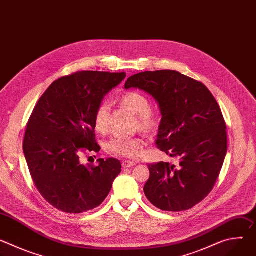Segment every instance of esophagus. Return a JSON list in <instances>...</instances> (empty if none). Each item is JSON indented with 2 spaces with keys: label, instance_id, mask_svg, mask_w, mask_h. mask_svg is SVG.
I'll return each instance as SVG.
<instances>
[{
  "label": "esophagus",
  "instance_id": "esophagus-1",
  "mask_svg": "<svg viewBox=\"0 0 256 256\" xmlns=\"http://www.w3.org/2000/svg\"><path fill=\"white\" fill-rule=\"evenodd\" d=\"M122 165L124 168H132V166L136 165V163L132 162V161H124V162L122 163Z\"/></svg>",
  "mask_w": 256,
  "mask_h": 256
}]
</instances>
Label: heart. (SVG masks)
<instances>
[{"label": "heart", "instance_id": "obj_1", "mask_svg": "<svg viewBox=\"0 0 256 256\" xmlns=\"http://www.w3.org/2000/svg\"><path fill=\"white\" fill-rule=\"evenodd\" d=\"M120 102L122 107L138 118V124L142 130L151 132L158 126V116L151 110V102L147 96L132 91L124 94ZM110 110V105L107 102H102L97 107L94 114V124L98 132H106L108 130ZM144 144V142L140 138L118 136L108 142L107 149L109 152L118 156L136 158L138 156Z\"/></svg>", "mask_w": 256, "mask_h": 256}]
</instances>
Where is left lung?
<instances>
[{"instance_id": "obj_1", "label": "left lung", "mask_w": 256, "mask_h": 256, "mask_svg": "<svg viewBox=\"0 0 256 256\" xmlns=\"http://www.w3.org/2000/svg\"><path fill=\"white\" fill-rule=\"evenodd\" d=\"M124 88L151 95L162 116L157 147L179 165L149 164L144 192L152 204L167 212L186 210L212 190L227 154V132L222 112L210 90L179 72H142L128 79Z\"/></svg>"}]
</instances>
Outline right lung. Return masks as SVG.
<instances>
[{
  "label": "right lung",
  "instance_id": "add662e5",
  "mask_svg": "<svg viewBox=\"0 0 256 256\" xmlns=\"http://www.w3.org/2000/svg\"><path fill=\"white\" fill-rule=\"evenodd\" d=\"M126 72L83 70L54 81L36 103L27 124L24 156L44 198L68 214L99 206L122 171L120 160L81 164L82 150L99 152L94 114Z\"/></svg>",
  "mask_w": 256,
  "mask_h": 256
}]
</instances>
